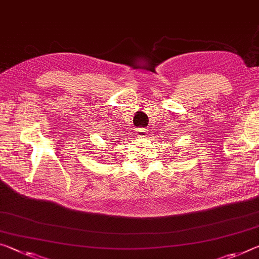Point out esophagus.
Returning <instances> with one entry per match:
<instances>
[{"label": "esophagus", "instance_id": "esophagus-1", "mask_svg": "<svg viewBox=\"0 0 259 259\" xmlns=\"http://www.w3.org/2000/svg\"><path fill=\"white\" fill-rule=\"evenodd\" d=\"M136 134H137V137L144 138V137L147 136V129H145V128H138L136 130Z\"/></svg>", "mask_w": 259, "mask_h": 259}]
</instances>
